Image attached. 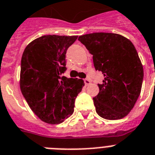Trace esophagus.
<instances>
[{"label":"esophagus","instance_id":"34e87169","mask_svg":"<svg viewBox=\"0 0 155 155\" xmlns=\"http://www.w3.org/2000/svg\"><path fill=\"white\" fill-rule=\"evenodd\" d=\"M91 80H90V79H84V83H85V85L86 86H88L89 84H91Z\"/></svg>","mask_w":155,"mask_h":155}]
</instances>
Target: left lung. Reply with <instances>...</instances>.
<instances>
[{"instance_id": "1", "label": "left lung", "mask_w": 155, "mask_h": 155, "mask_svg": "<svg viewBox=\"0 0 155 155\" xmlns=\"http://www.w3.org/2000/svg\"><path fill=\"white\" fill-rule=\"evenodd\" d=\"M78 40L93 55L95 69L104 75L99 94L93 98L98 115L108 120L124 118L140 94L143 68L129 39L111 33H94Z\"/></svg>"}]
</instances>
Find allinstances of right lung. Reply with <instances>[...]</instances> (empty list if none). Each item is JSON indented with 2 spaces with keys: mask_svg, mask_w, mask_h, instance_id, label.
<instances>
[{
  "mask_svg": "<svg viewBox=\"0 0 155 155\" xmlns=\"http://www.w3.org/2000/svg\"><path fill=\"white\" fill-rule=\"evenodd\" d=\"M77 36H43L29 43L21 60L20 89L31 110L40 120L59 124L74 111L81 92V79L61 76L65 54Z\"/></svg>",
  "mask_w": 155,
  "mask_h": 155,
  "instance_id": "right-lung-1",
  "label": "right lung"
}]
</instances>
